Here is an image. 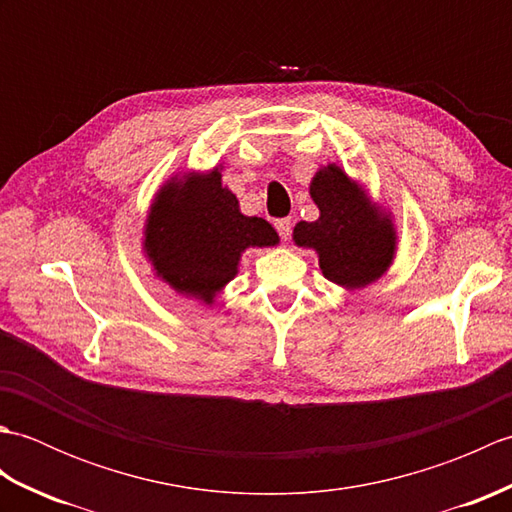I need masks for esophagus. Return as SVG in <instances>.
<instances>
[{
  "label": "esophagus",
  "mask_w": 512,
  "mask_h": 512,
  "mask_svg": "<svg viewBox=\"0 0 512 512\" xmlns=\"http://www.w3.org/2000/svg\"><path fill=\"white\" fill-rule=\"evenodd\" d=\"M275 228L277 233L281 235V239H288L292 233V220L290 217H281V220H275Z\"/></svg>",
  "instance_id": "1"
}]
</instances>
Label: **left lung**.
Masks as SVG:
<instances>
[{"label": "left lung", "mask_w": 512, "mask_h": 512, "mask_svg": "<svg viewBox=\"0 0 512 512\" xmlns=\"http://www.w3.org/2000/svg\"><path fill=\"white\" fill-rule=\"evenodd\" d=\"M319 206L317 222H299L295 242L319 253V266L330 281L345 288L372 284L389 268L396 231L389 215L369 204L358 184L336 165L323 167L310 184Z\"/></svg>", "instance_id": "obj_1"}]
</instances>
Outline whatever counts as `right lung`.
Masks as SVG:
<instances>
[{"mask_svg":"<svg viewBox=\"0 0 512 512\" xmlns=\"http://www.w3.org/2000/svg\"><path fill=\"white\" fill-rule=\"evenodd\" d=\"M279 235L264 217L239 213L222 173L173 178L156 195L145 224V250L158 277L182 295L213 303L237 275L250 246H275Z\"/></svg>","mask_w":512,"mask_h":512,"instance_id":"obj_1","label":"right lung"}]
</instances>
